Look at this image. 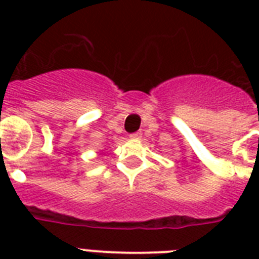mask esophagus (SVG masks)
Returning a JSON list of instances; mask_svg holds the SVG:
<instances>
[{
	"label": "esophagus",
	"mask_w": 259,
	"mask_h": 259,
	"mask_svg": "<svg viewBox=\"0 0 259 259\" xmlns=\"http://www.w3.org/2000/svg\"><path fill=\"white\" fill-rule=\"evenodd\" d=\"M141 136H142L141 132H136V133L130 134V138H136V140H138V138H141Z\"/></svg>",
	"instance_id": "esophagus-1"
}]
</instances>
